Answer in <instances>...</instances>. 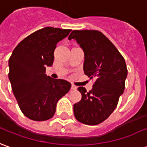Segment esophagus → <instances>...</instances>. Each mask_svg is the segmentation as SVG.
I'll return each mask as SVG.
<instances>
[{
	"label": "esophagus",
	"mask_w": 147,
	"mask_h": 147,
	"mask_svg": "<svg viewBox=\"0 0 147 147\" xmlns=\"http://www.w3.org/2000/svg\"><path fill=\"white\" fill-rule=\"evenodd\" d=\"M71 89H73V90H76L77 89V86H75V85H71Z\"/></svg>",
	"instance_id": "1"
}]
</instances>
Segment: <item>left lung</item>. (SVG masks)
Here are the masks:
<instances>
[{
	"label": "left lung",
	"instance_id": "8db88e82",
	"mask_svg": "<svg viewBox=\"0 0 147 147\" xmlns=\"http://www.w3.org/2000/svg\"><path fill=\"white\" fill-rule=\"evenodd\" d=\"M68 38L76 40L83 50L84 73L95 79L89 92L84 87L78 88L82 100L74 105V115L82 123L96 125L112 114L123 93L127 76L125 60L100 32L74 30Z\"/></svg>",
	"mask_w": 147,
	"mask_h": 147
}]
</instances>
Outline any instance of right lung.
<instances>
[{
  "mask_svg": "<svg viewBox=\"0 0 147 147\" xmlns=\"http://www.w3.org/2000/svg\"><path fill=\"white\" fill-rule=\"evenodd\" d=\"M71 30L47 27L32 33L16 46L9 60V78L19 107L28 118L44 121L53 117L57 103L71 84L46 74L51 66L57 43Z\"/></svg>",
  "mask_w": 147,
  "mask_h": 147,
  "instance_id": "obj_1",
  "label": "right lung"
}]
</instances>
